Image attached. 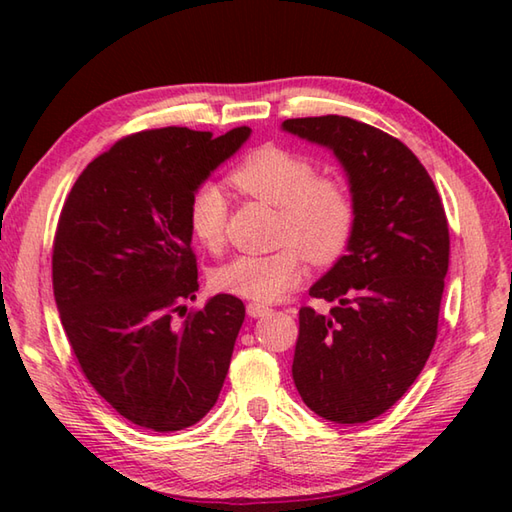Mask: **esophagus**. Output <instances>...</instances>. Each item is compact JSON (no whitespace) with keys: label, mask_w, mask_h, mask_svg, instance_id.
I'll use <instances>...</instances> for the list:
<instances>
[{"label":"esophagus","mask_w":512,"mask_h":512,"mask_svg":"<svg viewBox=\"0 0 512 512\" xmlns=\"http://www.w3.org/2000/svg\"><path fill=\"white\" fill-rule=\"evenodd\" d=\"M246 310H248V314L250 317H264V314H268L270 312V308L268 306H264V303H257V301H250L248 306H246Z\"/></svg>","instance_id":"obj_1"}]
</instances>
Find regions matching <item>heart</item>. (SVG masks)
I'll use <instances>...</instances> for the list:
<instances>
[{"label":"heart","mask_w":512,"mask_h":512,"mask_svg":"<svg viewBox=\"0 0 512 512\" xmlns=\"http://www.w3.org/2000/svg\"><path fill=\"white\" fill-rule=\"evenodd\" d=\"M235 187L279 209L277 242L270 253L237 255L215 270V286L253 301H277L301 284L306 257L312 264L336 262L354 235L356 200L339 178L319 176L312 160L277 145L248 154L231 173ZM228 198L220 184L202 182L191 193L189 226L209 250L224 244Z\"/></svg>","instance_id":"b5f03b06"}]
</instances>
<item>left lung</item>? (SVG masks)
I'll return each mask as SVG.
<instances>
[{
    "label": "left lung",
    "mask_w": 512,
    "mask_h": 512,
    "mask_svg": "<svg viewBox=\"0 0 512 512\" xmlns=\"http://www.w3.org/2000/svg\"><path fill=\"white\" fill-rule=\"evenodd\" d=\"M284 129L330 147L356 200L347 255L310 288L334 308L299 310L292 378L317 416L374 420L413 385L436 345L447 213L422 162L383 129L336 114L288 118Z\"/></svg>",
    "instance_id": "8db88e82"
}]
</instances>
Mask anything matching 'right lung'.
Wrapping results in <instances>:
<instances>
[{
  "label": "right lung",
  "mask_w": 512,
  "mask_h": 512,
  "mask_svg": "<svg viewBox=\"0 0 512 512\" xmlns=\"http://www.w3.org/2000/svg\"><path fill=\"white\" fill-rule=\"evenodd\" d=\"M248 134L246 125L217 138L187 127L129 134L63 202L52 242L61 325L96 394L143 429L191 427L224 385L246 308L233 295L182 306L198 290L189 200Z\"/></svg>",
  "instance_id": "1"
}]
</instances>
